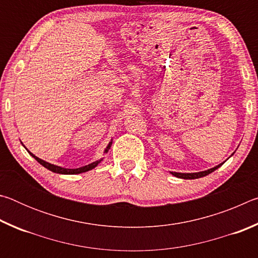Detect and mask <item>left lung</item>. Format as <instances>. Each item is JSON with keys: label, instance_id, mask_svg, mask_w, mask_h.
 <instances>
[{"label": "left lung", "instance_id": "obj_1", "mask_svg": "<svg viewBox=\"0 0 258 258\" xmlns=\"http://www.w3.org/2000/svg\"><path fill=\"white\" fill-rule=\"evenodd\" d=\"M220 166H222V164L215 166V167H213L211 169H207V171H204V172H199V173H176V172H171L174 176L176 177H180V178H184V180H194V178H199V177H203V176H206L208 174H211L212 172L215 171Z\"/></svg>", "mask_w": 258, "mask_h": 258}]
</instances>
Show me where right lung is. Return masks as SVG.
Wrapping results in <instances>:
<instances>
[{
  "label": "right lung",
  "instance_id": "1",
  "mask_svg": "<svg viewBox=\"0 0 258 258\" xmlns=\"http://www.w3.org/2000/svg\"><path fill=\"white\" fill-rule=\"evenodd\" d=\"M111 143H112V142L109 143L108 147H107V149L104 150V152H108V150L110 149ZM27 151H28V150H27ZM28 152H29V155H32V156L34 157V158L38 161V163H40L42 166H44V167L49 169V171L53 172V173H59V174H80V173H84V172H87V171H91V169H93V168L95 167V166H98L99 163H101V160H102V159H100V160L94 161V163H92V164H89V165H86V166H83V167H80V168H73V169H72V168H63V167H60V166H55V165H52V164H50V163H46V161L42 160V159L38 158V157L33 155L30 151H28Z\"/></svg>",
  "mask_w": 258,
  "mask_h": 258
}]
</instances>
